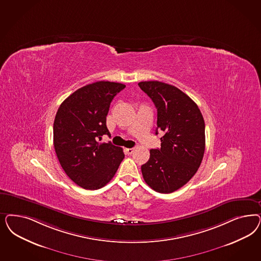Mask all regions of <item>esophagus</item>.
I'll list each match as a JSON object with an SVG mask.
<instances>
[{
  "instance_id": "obj_1",
  "label": "esophagus",
  "mask_w": 261,
  "mask_h": 261,
  "mask_svg": "<svg viewBox=\"0 0 261 261\" xmlns=\"http://www.w3.org/2000/svg\"><path fill=\"white\" fill-rule=\"evenodd\" d=\"M125 151H126V154H132L135 151V149L134 148H126V149H125Z\"/></svg>"
}]
</instances>
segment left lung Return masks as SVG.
<instances>
[{"instance_id":"8db88e82","label":"left lung","mask_w":261,"mask_h":261,"mask_svg":"<svg viewBox=\"0 0 261 261\" xmlns=\"http://www.w3.org/2000/svg\"><path fill=\"white\" fill-rule=\"evenodd\" d=\"M139 87L158 110V129L163 132L160 149H151L141 166L144 180L156 192L172 193L186 185L201 165L204 148V121L196 102L176 86L158 81Z\"/></svg>"}]
</instances>
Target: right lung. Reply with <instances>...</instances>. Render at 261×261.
<instances>
[{
  "mask_svg": "<svg viewBox=\"0 0 261 261\" xmlns=\"http://www.w3.org/2000/svg\"><path fill=\"white\" fill-rule=\"evenodd\" d=\"M125 84L97 82L71 94L60 105L54 122V147L59 163L76 185L96 190L109 184L125 154L111 142L107 115L113 98Z\"/></svg>",
  "mask_w": 261,
  "mask_h": 261,
  "instance_id": "obj_1",
  "label": "right lung"
}]
</instances>
